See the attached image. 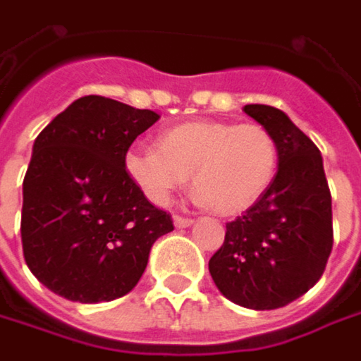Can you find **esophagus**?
<instances>
[{
	"mask_svg": "<svg viewBox=\"0 0 361 361\" xmlns=\"http://www.w3.org/2000/svg\"><path fill=\"white\" fill-rule=\"evenodd\" d=\"M173 224H176V228H188L194 224V220L192 218H183V216H173Z\"/></svg>",
	"mask_w": 361,
	"mask_h": 361,
	"instance_id": "esophagus-1",
	"label": "esophagus"
}]
</instances>
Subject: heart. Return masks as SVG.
<instances>
[{"instance_id": "heart-1", "label": "heart", "mask_w": 361, "mask_h": 361, "mask_svg": "<svg viewBox=\"0 0 361 361\" xmlns=\"http://www.w3.org/2000/svg\"><path fill=\"white\" fill-rule=\"evenodd\" d=\"M279 167L274 137L257 123L197 118L169 127L157 147L135 145L125 155V171L143 196L165 206L190 173L196 202L222 216L252 208L271 188Z\"/></svg>"}]
</instances>
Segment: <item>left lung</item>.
<instances>
[{"instance_id": "8db88e82", "label": "left lung", "mask_w": 361, "mask_h": 361, "mask_svg": "<svg viewBox=\"0 0 361 361\" xmlns=\"http://www.w3.org/2000/svg\"><path fill=\"white\" fill-rule=\"evenodd\" d=\"M244 113L273 135L279 169L271 188L226 224L208 262L218 290L246 309H279L322 279L334 246L331 194L315 143L283 111L246 104Z\"/></svg>"}]
</instances>
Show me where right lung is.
<instances>
[{"instance_id": "1", "label": "right lung", "mask_w": 361, "mask_h": 361, "mask_svg": "<svg viewBox=\"0 0 361 361\" xmlns=\"http://www.w3.org/2000/svg\"><path fill=\"white\" fill-rule=\"evenodd\" d=\"M159 115L88 94L36 137L24 178L22 246L44 287L76 303L127 295L151 246L173 230L125 171L135 139Z\"/></svg>"}]
</instances>
